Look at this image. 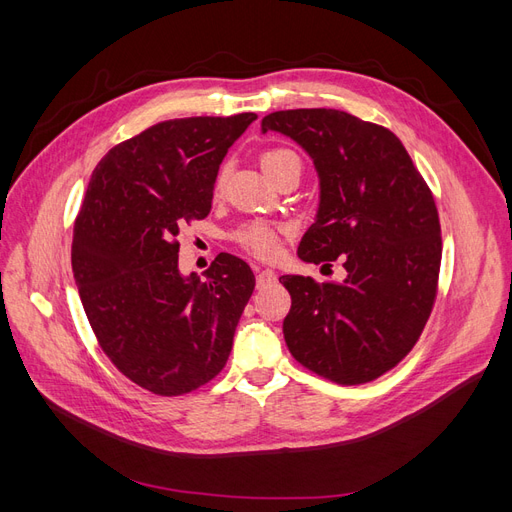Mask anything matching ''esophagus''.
Wrapping results in <instances>:
<instances>
[{
    "label": "esophagus",
    "mask_w": 512,
    "mask_h": 512,
    "mask_svg": "<svg viewBox=\"0 0 512 512\" xmlns=\"http://www.w3.org/2000/svg\"><path fill=\"white\" fill-rule=\"evenodd\" d=\"M275 282V273L271 269H256V286L265 288Z\"/></svg>",
    "instance_id": "obj_1"
}]
</instances>
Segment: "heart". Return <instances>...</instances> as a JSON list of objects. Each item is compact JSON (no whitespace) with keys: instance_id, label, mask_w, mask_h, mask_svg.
I'll return each instance as SVG.
<instances>
[{"instance_id":"b5f03b06","label":"heart","mask_w":512,"mask_h":512,"mask_svg":"<svg viewBox=\"0 0 512 512\" xmlns=\"http://www.w3.org/2000/svg\"><path fill=\"white\" fill-rule=\"evenodd\" d=\"M260 166L265 173L273 179L280 170L288 168V166H297L301 170V160L294 151L286 149V147H273L262 151L260 156ZM226 177V170H222L220 177H218V185L224 181ZM243 250L250 252L256 258L262 260H269L277 254V247H280V232H277L275 226L265 224V222H252V224H245L241 226L235 235H232Z\"/></svg>"}]
</instances>
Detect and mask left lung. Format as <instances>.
<instances>
[{"instance_id":"1","label":"left lung","mask_w":512,"mask_h":512,"mask_svg":"<svg viewBox=\"0 0 512 512\" xmlns=\"http://www.w3.org/2000/svg\"><path fill=\"white\" fill-rule=\"evenodd\" d=\"M312 156L320 207L299 258L339 260L344 282L282 275L290 292L284 339L303 367L337 384H365L414 348L436 303L442 237L436 200L399 138L335 108L262 119Z\"/></svg>"}]
</instances>
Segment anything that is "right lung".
Instances as JSON below:
<instances>
[{
  "label": "right lung",
  "mask_w": 512,
  "mask_h": 512,
  "mask_svg": "<svg viewBox=\"0 0 512 512\" xmlns=\"http://www.w3.org/2000/svg\"><path fill=\"white\" fill-rule=\"evenodd\" d=\"M256 113L156 123L96 166L74 222L72 271L87 320L111 363L153 395L177 397L224 369L256 280L220 254L179 273V228L205 220L232 143Z\"/></svg>",
  "instance_id": "right-lung-1"
}]
</instances>
